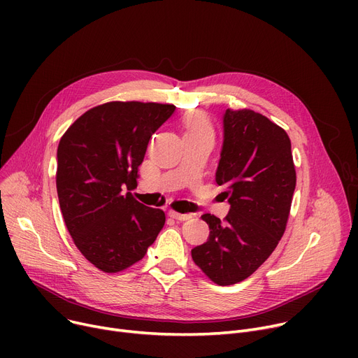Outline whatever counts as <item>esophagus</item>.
Segmentation results:
<instances>
[{"instance_id": "1", "label": "esophagus", "mask_w": 358, "mask_h": 358, "mask_svg": "<svg viewBox=\"0 0 358 358\" xmlns=\"http://www.w3.org/2000/svg\"><path fill=\"white\" fill-rule=\"evenodd\" d=\"M169 216H171L173 219H177V220H189V219H192L190 213H178L176 210H169Z\"/></svg>"}]
</instances>
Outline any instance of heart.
Here are the masks:
<instances>
[{"mask_svg":"<svg viewBox=\"0 0 358 358\" xmlns=\"http://www.w3.org/2000/svg\"><path fill=\"white\" fill-rule=\"evenodd\" d=\"M184 126L187 129V134H201V131H210V122L208 116L201 111L190 113L184 120Z\"/></svg>","mask_w":358,"mask_h":358,"instance_id":"heart-1","label":"heart"}]
</instances>
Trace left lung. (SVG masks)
Wrapping results in <instances>:
<instances>
[{
  "label": "left lung",
  "mask_w": 358,
  "mask_h": 358,
  "mask_svg": "<svg viewBox=\"0 0 358 358\" xmlns=\"http://www.w3.org/2000/svg\"><path fill=\"white\" fill-rule=\"evenodd\" d=\"M216 182L227 187L231 210L223 222L201 216L210 234L192 258L213 283L231 286L248 278L286 231L296 187L286 130L254 110L228 108Z\"/></svg>",
  "instance_id": "obj_1"
}]
</instances>
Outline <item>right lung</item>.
<instances>
[{"instance_id":"right-lung-1","label":"right lung","mask_w":358,"mask_h":358,"mask_svg":"<svg viewBox=\"0 0 358 358\" xmlns=\"http://www.w3.org/2000/svg\"><path fill=\"white\" fill-rule=\"evenodd\" d=\"M174 104L110 101L75 120L58 146L56 190L69 235L104 273L141 261L165 223V213L131 193L148 142Z\"/></svg>"}]
</instances>
